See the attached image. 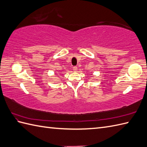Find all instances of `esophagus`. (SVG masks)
Segmentation results:
<instances>
[{
    "label": "esophagus",
    "instance_id": "obj_1",
    "mask_svg": "<svg viewBox=\"0 0 147 147\" xmlns=\"http://www.w3.org/2000/svg\"><path fill=\"white\" fill-rule=\"evenodd\" d=\"M73 69V71H77L78 67H77V66H74Z\"/></svg>",
    "mask_w": 147,
    "mask_h": 147
}]
</instances>
